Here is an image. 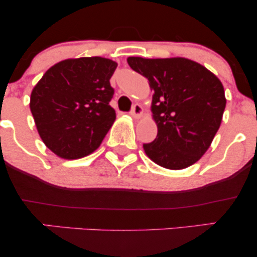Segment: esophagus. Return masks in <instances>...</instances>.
Instances as JSON below:
<instances>
[{
	"mask_svg": "<svg viewBox=\"0 0 257 257\" xmlns=\"http://www.w3.org/2000/svg\"><path fill=\"white\" fill-rule=\"evenodd\" d=\"M143 112H144L143 106H141L140 104H134V105H133L131 114H132L133 117H135V118H139V117H140L141 114H143Z\"/></svg>",
	"mask_w": 257,
	"mask_h": 257,
	"instance_id": "esophagus-1",
	"label": "esophagus"
}]
</instances>
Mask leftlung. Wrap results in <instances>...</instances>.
<instances>
[{"mask_svg":"<svg viewBox=\"0 0 257 257\" xmlns=\"http://www.w3.org/2000/svg\"><path fill=\"white\" fill-rule=\"evenodd\" d=\"M129 66L149 79L157 138L144 144L156 164L184 169L199 161L219 131L225 90L213 72L186 58L129 57Z\"/></svg>","mask_w":257,"mask_h":257,"instance_id":"left-lung-1","label":"left lung"}]
</instances>
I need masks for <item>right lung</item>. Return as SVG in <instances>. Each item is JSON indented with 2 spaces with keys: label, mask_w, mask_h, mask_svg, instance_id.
<instances>
[{
  "label": "right lung",
  "mask_w": 257,
  "mask_h": 257,
  "mask_svg": "<svg viewBox=\"0 0 257 257\" xmlns=\"http://www.w3.org/2000/svg\"><path fill=\"white\" fill-rule=\"evenodd\" d=\"M117 63L106 58L66 59L53 65L32 89L30 110L38 134L59 157L95 151L116 119L110 78Z\"/></svg>",
  "instance_id": "add662e5"
}]
</instances>
